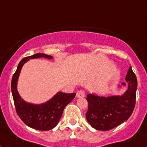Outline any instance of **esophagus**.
Segmentation results:
<instances>
[{"mask_svg":"<svg viewBox=\"0 0 147 147\" xmlns=\"http://www.w3.org/2000/svg\"><path fill=\"white\" fill-rule=\"evenodd\" d=\"M85 95V92L82 90H78L77 93H76V97L77 98H82V97H84Z\"/></svg>","mask_w":147,"mask_h":147,"instance_id":"esophagus-1","label":"esophagus"}]
</instances>
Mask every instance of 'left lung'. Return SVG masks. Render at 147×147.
Here are the masks:
<instances>
[{
  "mask_svg": "<svg viewBox=\"0 0 147 147\" xmlns=\"http://www.w3.org/2000/svg\"><path fill=\"white\" fill-rule=\"evenodd\" d=\"M128 88L121 96L104 97L87 95L88 110L86 119L94 129L107 131L120 125L130 117L136 105L137 79L132 67L126 76ZM122 85H125L124 82Z\"/></svg>",
  "mask_w": 147,
  "mask_h": 147,
  "instance_id": "obj_1",
  "label": "left lung"
}]
</instances>
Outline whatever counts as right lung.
I'll use <instances>...</instances> for the list:
<instances>
[{
	"mask_svg": "<svg viewBox=\"0 0 147 147\" xmlns=\"http://www.w3.org/2000/svg\"><path fill=\"white\" fill-rule=\"evenodd\" d=\"M44 57L52 59V57L45 54H36L23 58L18 64V68L12 76L11 89L16 112L27 126L37 130H50L57 125L63 110L74 98L76 93H65L58 92L49 101L40 105H34L25 102L20 97L17 90L18 77L23 65L30 59Z\"/></svg>",
	"mask_w": 147,
	"mask_h": 147,
	"instance_id": "1",
	"label": "right lung"
}]
</instances>
